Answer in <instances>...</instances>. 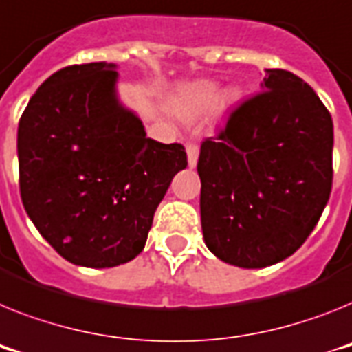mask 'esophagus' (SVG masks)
<instances>
[{
	"label": "esophagus",
	"mask_w": 352,
	"mask_h": 352,
	"mask_svg": "<svg viewBox=\"0 0 352 352\" xmlns=\"http://www.w3.org/2000/svg\"><path fill=\"white\" fill-rule=\"evenodd\" d=\"M186 153H188V164H190V168L197 166V162H199V144L193 143V141L186 144Z\"/></svg>",
	"instance_id": "1"
}]
</instances>
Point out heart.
Listing matches in <instances>:
<instances>
[{"mask_svg":"<svg viewBox=\"0 0 352 352\" xmlns=\"http://www.w3.org/2000/svg\"><path fill=\"white\" fill-rule=\"evenodd\" d=\"M218 98V85L212 82H199L177 100L175 107L181 114H195L211 107Z\"/></svg>","mask_w":352,"mask_h":352,"instance_id":"heart-1","label":"heart"}]
</instances>
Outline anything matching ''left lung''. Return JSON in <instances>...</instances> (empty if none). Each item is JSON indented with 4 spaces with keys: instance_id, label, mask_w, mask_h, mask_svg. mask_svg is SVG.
Masks as SVG:
<instances>
[{
    "instance_id": "8db88e82",
    "label": "left lung",
    "mask_w": 352,
    "mask_h": 352,
    "mask_svg": "<svg viewBox=\"0 0 352 352\" xmlns=\"http://www.w3.org/2000/svg\"><path fill=\"white\" fill-rule=\"evenodd\" d=\"M261 93L200 146L204 241L218 259L265 268L299 249L333 186V120L317 93L267 69Z\"/></svg>"
}]
</instances>
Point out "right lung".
I'll list each match as a JSON object with an SVG mask.
<instances>
[{
    "label": "right lung",
    "instance_id": "obj_1",
    "mask_svg": "<svg viewBox=\"0 0 352 352\" xmlns=\"http://www.w3.org/2000/svg\"><path fill=\"white\" fill-rule=\"evenodd\" d=\"M116 82V64L62 67L41 84L17 129L23 206L44 240L80 267L134 259L171 179L188 166L182 144L146 138Z\"/></svg>",
    "mask_w": 352,
    "mask_h": 352
}]
</instances>
